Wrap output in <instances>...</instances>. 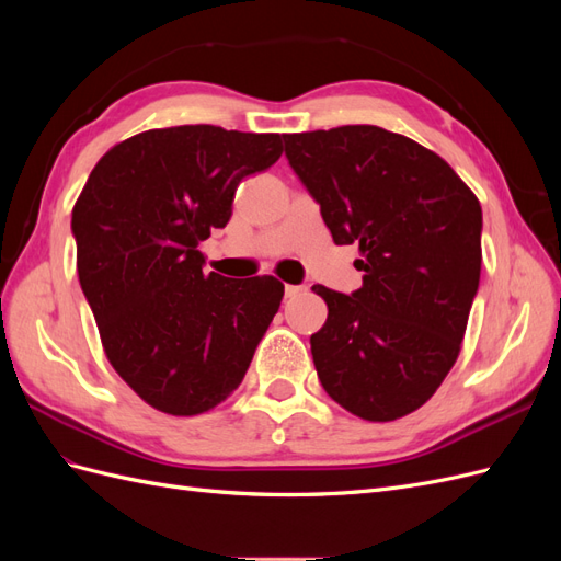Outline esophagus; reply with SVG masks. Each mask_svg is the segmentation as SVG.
I'll list each match as a JSON object with an SVG mask.
<instances>
[{
    "label": "esophagus",
    "instance_id": "esophagus-1",
    "mask_svg": "<svg viewBox=\"0 0 561 561\" xmlns=\"http://www.w3.org/2000/svg\"><path fill=\"white\" fill-rule=\"evenodd\" d=\"M304 290H307V287H301V285H285V297H287V299H295V297H299Z\"/></svg>",
    "mask_w": 561,
    "mask_h": 561
}]
</instances>
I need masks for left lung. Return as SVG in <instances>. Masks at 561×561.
<instances>
[{"mask_svg":"<svg viewBox=\"0 0 561 561\" xmlns=\"http://www.w3.org/2000/svg\"><path fill=\"white\" fill-rule=\"evenodd\" d=\"M293 171L336 245L358 243L353 295L313 285L328 320L311 334L328 396L365 421L431 400L454 367L478 295L482 208L435 151L379 126L283 135Z\"/></svg>","mask_w":561,"mask_h":561,"instance_id":"left-lung-1","label":"left lung"}]
</instances>
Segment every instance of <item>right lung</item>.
I'll return each mask as SVG.
<instances>
[{
  "mask_svg": "<svg viewBox=\"0 0 561 561\" xmlns=\"http://www.w3.org/2000/svg\"><path fill=\"white\" fill-rule=\"evenodd\" d=\"M283 154L278 133L175 126L133 135L75 203L81 290L107 360L159 412L196 416L241 386L285 287L203 274L198 243L227 227L239 182Z\"/></svg>",
  "mask_w": 561,
  "mask_h": 561,
  "instance_id": "add662e5",
  "label": "right lung"
}]
</instances>
